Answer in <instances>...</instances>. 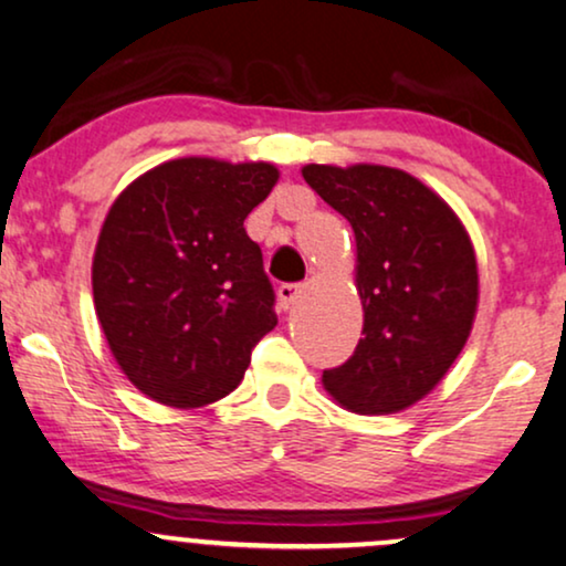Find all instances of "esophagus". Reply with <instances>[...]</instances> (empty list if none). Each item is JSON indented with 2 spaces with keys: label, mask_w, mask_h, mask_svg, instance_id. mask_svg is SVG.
I'll list each match as a JSON object with an SVG mask.
<instances>
[{
  "label": "esophagus",
  "mask_w": 566,
  "mask_h": 566,
  "mask_svg": "<svg viewBox=\"0 0 566 566\" xmlns=\"http://www.w3.org/2000/svg\"><path fill=\"white\" fill-rule=\"evenodd\" d=\"M276 295H279V303H282L284 311H290V307L300 300V295H303V290H300L297 284H279Z\"/></svg>",
  "instance_id": "34e87169"
}]
</instances>
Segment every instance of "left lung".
Here are the masks:
<instances>
[{
  "mask_svg": "<svg viewBox=\"0 0 566 566\" xmlns=\"http://www.w3.org/2000/svg\"><path fill=\"white\" fill-rule=\"evenodd\" d=\"M305 182L355 232L363 339L324 389L357 415H391L431 395L473 332L475 248L452 206L381 164H307Z\"/></svg>",
  "mask_w": 566,
  "mask_h": 566,
  "instance_id": "1",
  "label": "left lung"
}]
</instances>
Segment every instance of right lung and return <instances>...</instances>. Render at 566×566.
<instances>
[{
    "label": "right lung",
    "mask_w": 566,
    "mask_h": 566,
    "mask_svg": "<svg viewBox=\"0 0 566 566\" xmlns=\"http://www.w3.org/2000/svg\"><path fill=\"white\" fill-rule=\"evenodd\" d=\"M279 180L269 161L185 156L119 192L93 253V305L135 389L192 410L238 389L276 326L261 248L242 221Z\"/></svg>",
    "instance_id": "right-lung-1"
}]
</instances>
